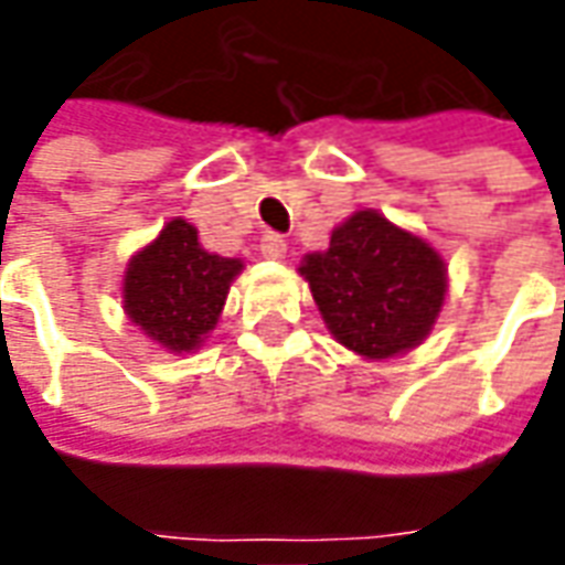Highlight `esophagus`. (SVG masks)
Instances as JSON below:
<instances>
[{
	"instance_id": "1",
	"label": "esophagus",
	"mask_w": 565,
	"mask_h": 565,
	"mask_svg": "<svg viewBox=\"0 0 565 565\" xmlns=\"http://www.w3.org/2000/svg\"><path fill=\"white\" fill-rule=\"evenodd\" d=\"M259 250L266 259H284L287 256V241H284L281 234L268 232L263 234V241H259Z\"/></svg>"
}]
</instances>
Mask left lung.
<instances>
[{"instance_id": "8db88e82", "label": "left lung", "mask_w": 565, "mask_h": 565, "mask_svg": "<svg viewBox=\"0 0 565 565\" xmlns=\"http://www.w3.org/2000/svg\"><path fill=\"white\" fill-rule=\"evenodd\" d=\"M324 324L352 352L390 359L417 347L445 299V263L427 241L362 210L299 268Z\"/></svg>"}]
</instances>
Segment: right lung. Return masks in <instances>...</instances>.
I'll return each mask as SVG.
<instances>
[{"instance_id": "right-lung-1", "label": "right lung", "mask_w": 565, "mask_h": 565, "mask_svg": "<svg viewBox=\"0 0 565 565\" xmlns=\"http://www.w3.org/2000/svg\"><path fill=\"white\" fill-rule=\"evenodd\" d=\"M241 259L206 253L198 228L172 218L126 268V315L160 347L188 352L213 331Z\"/></svg>"}]
</instances>
